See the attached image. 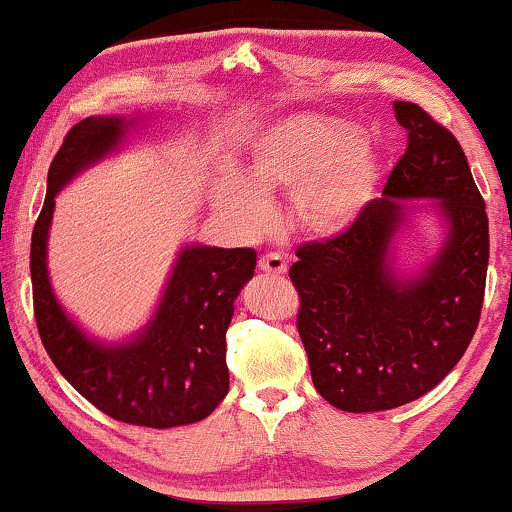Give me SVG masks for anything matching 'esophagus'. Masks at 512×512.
<instances>
[{"label":"esophagus","instance_id":"1","mask_svg":"<svg viewBox=\"0 0 512 512\" xmlns=\"http://www.w3.org/2000/svg\"><path fill=\"white\" fill-rule=\"evenodd\" d=\"M259 269L266 273H273V276H283V273L287 271V262L280 255L269 253V255L259 257Z\"/></svg>","mask_w":512,"mask_h":512}]
</instances>
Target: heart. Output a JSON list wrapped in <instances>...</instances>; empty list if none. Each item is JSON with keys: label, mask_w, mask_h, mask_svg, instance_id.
Returning <instances> with one entry per match:
<instances>
[{"label": "heart", "mask_w": 512, "mask_h": 512, "mask_svg": "<svg viewBox=\"0 0 512 512\" xmlns=\"http://www.w3.org/2000/svg\"><path fill=\"white\" fill-rule=\"evenodd\" d=\"M383 157L350 122L318 113L278 120L253 141L248 176H232L218 208L236 229L257 234L271 220L264 194L290 192L292 227L313 239L348 232L376 194Z\"/></svg>", "instance_id": "1"}]
</instances>
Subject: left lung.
I'll return each mask as SVG.
<instances>
[{
	"instance_id": "obj_1",
	"label": "left lung",
	"mask_w": 512,
	"mask_h": 512,
	"mask_svg": "<svg viewBox=\"0 0 512 512\" xmlns=\"http://www.w3.org/2000/svg\"><path fill=\"white\" fill-rule=\"evenodd\" d=\"M394 115L408 148L383 197L348 232L301 246L290 269L315 390L348 413L390 410L434 390L469 348L485 297L487 213L464 150L417 104L394 102ZM417 198L439 213L446 236L420 272L401 274L393 239Z\"/></svg>"
}]
</instances>
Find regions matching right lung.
Here are the masks:
<instances>
[{
  "label": "right lung",
  "instance_id": "1",
  "mask_svg": "<svg viewBox=\"0 0 512 512\" xmlns=\"http://www.w3.org/2000/svg\"><path fill=\"white\" fill-rule=\"evenodd\" d=\"M141 115H90L69 129L48 169L46 201L32 232L34 318L48 357L78 394L113 420L169 429L204 420L229 390L227 327L253 278V248L187 243L146 327L118 343L92 338L64 311L48 273L55 197L85 169L122 148Z\"/></svg>",
  "mask_w": 512,
  "mask_h": 512
}]
</instances>
